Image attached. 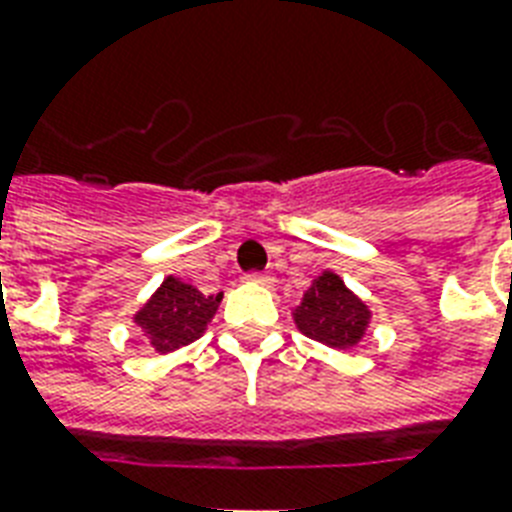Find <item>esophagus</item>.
I'll return each instance as SVG.
<instances>
[{
  "mask_svg": "<svg viewBox=\"0 0 512 512\" xmlns=\"http://www.w3.org/2000/svg\"><path fill=\"white\" fill-rule=\"evenodd\" d=\"M244 279L252 281V284H271V276H268V273H260V271H249Z\"/></svg>",
  "mask_w": 512,
  "mask_h": 512,
  "instance_id": "34e87169",
  "label": "esophagus"
}]
</instances>
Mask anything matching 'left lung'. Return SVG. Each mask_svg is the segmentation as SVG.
<instances>
[{"label": "left lung", "mask_w": 512, "mask_h": 512, "mask_svg": "<svg viewBox=\"0 0 512 512\" xmlns=\"http://www.w3.org/2000/svg\"><path fill=\"white\" fill-rule=\"evenodd\" d=\"M297 329L329 348H353L366 332L369 308L350 292L337 273H321L295 311Z\"/></svg>", "instance_id": "left-lung-1"}]
</instances>
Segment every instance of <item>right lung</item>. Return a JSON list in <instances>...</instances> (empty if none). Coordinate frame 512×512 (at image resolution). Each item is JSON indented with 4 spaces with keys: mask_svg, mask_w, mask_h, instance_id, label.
<instances>
[{
    "mask_svg": "<svg viewBox=\"0 0 512 512\" xmlns=\"http://www.w3.org/2000/svg\"><path fill=\"white\" fill-rule=\"evenodd\" d=\"M220 300L223 295H201L196 287L170 276L156 289V295L140 308L135 324L146 332L151 348L159 353H170L201 337L209 319L215 316Z\"/></svg>",
    "mask_w": 512,
    "mask_h": 512,
    "instance_id": "add662e5",
    "label": "right lung"
}]
</instances>
